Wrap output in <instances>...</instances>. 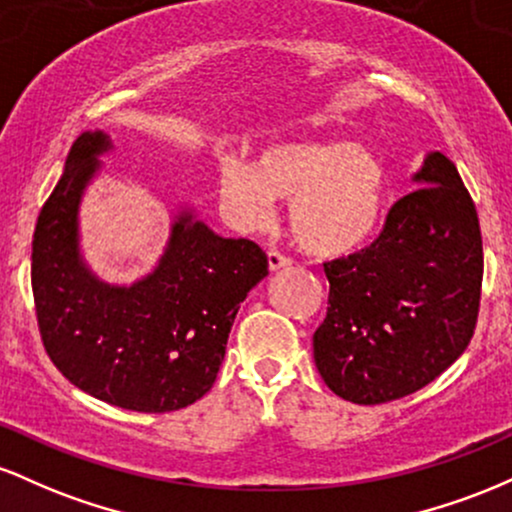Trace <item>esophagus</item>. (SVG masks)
Returning <instances> with one entry per match:
<instances>
[{
  "label": "esophagus",
  "mask_w": 512,
  "mask_h": 512,
  "mask_svg": "<svg viewBox=\"0 0 512 512\" xmlns=\"http://www.w3.org/2000/svg\"><path fill=\"white\" fill-rule=\"evenodd\" d=\"M267 262H269V269H272V272H279V269L291 267L289 257L281 255V252H276V250H269L267 252Z\"/></svg>",
  "instance_id": "34e87169"
}]
</instances>
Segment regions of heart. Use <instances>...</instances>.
<instances>
[{
	"instance_id": "1",
	"label": "heart",
	"mask_w": 512,
	"mask_h": 512,
	"mask_svg": "<svg viewBox=\"0 0 512 512\" xmlns=\"http://www.w3.org/2000/svg\"><path fill=\"white\" fill-rule=\"evenodd\" d=\"M221 202L240 228H262L276 202H291L289 226L303 250L342 257L373 236L385 211L387 170L358 142H276L255 163L223 156Z\"/></svg>"
}]
</instances>
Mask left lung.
<instances>
[{
    "label": "left lung",
    "mask_w": 512,
    "mask_h": 512,
    "mask_svg": "<svg viewBox=\"0 0 512 512\" xmlns=\"http://www.w3.org/2000/svg\"><path fill=\"white\" fill-rule=\"evenodd\" d=\"M366 250L325 264L327 317L313 356L327 387L354 404L407 397L436 380L474 334L484 276L477 209L440 151Z\"/></svg>",
    "instance_id": "obj_1"
}]
</instances>
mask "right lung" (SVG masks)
I'll return each instance as SVG.
<instances>
[{
  "instance_id": "obj_1",
  "label": "right lung",
  "mask_w": 512,
  "mask_h": 512,
  "mask_svg": "<svg viewBox=\"0 0 512 512\" xmlns=\"http://www.w3.org/2000/svg\"><path fill=\"white\" fill-rule=\"evenodd\" d=\"M113 149L103 129L81 134L40 211L35 313L45 351L69 383L120 409L163 414L211 390L240 303L269 262L260 245L219 236L182 204L149 274L132 284L101 279L81 252L79 211Z\"/></svg>"
}]
</instances>
